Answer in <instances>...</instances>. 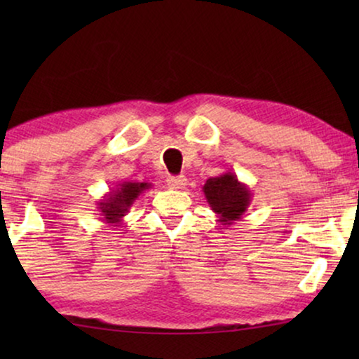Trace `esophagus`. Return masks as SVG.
<instances>
[{"label": "esophagus", "mask_w": 359, "mask_h": 359, "mask_svg": "<svg viewBox=\"0 0 359 359\" xmlns=\"http://www.w3.org/2000/svg\"><path fill=\"white\" fill-rule=\"evenodd\" d=\"M186 183H188V180H186V176H183V175L170 176V178L166 180V184H168V188H171V189H183Z\"/></svg>", "instance_id": "34e87169"}]
</instances>
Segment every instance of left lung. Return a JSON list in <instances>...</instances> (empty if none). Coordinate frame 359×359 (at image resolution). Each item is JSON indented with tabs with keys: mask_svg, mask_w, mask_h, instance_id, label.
I'll return each instance as SVG.
<instances>
[{
	"mask_svg": "<svg viewBox=\"0 0 359 359\" xmlns=\"http://www.w3.org/2000/svg\"><path fill=\"white\" fill-rule=\"evenodd\" d=\"M203 193L208 199L209 208L217 214V220L222 225H232L235 220L242 219L252 203V191L232 171L209 178L203 186Z\"/></svg>",
	"mask_w": 359,
	"mask_h": 359,
	"instance_id": "obj_1",
	"label": "left lung"
}]
</instances>
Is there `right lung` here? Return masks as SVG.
Returning a JSON list of instances; mask_svg holds the SVG:
<instances>
[{
	"mask_svg": "<svg viewBox=\"0 0 359 359\" xmlns=\"http://www.w3.org/2000/svg\"><path fill=\"white\" fill-rule=\"evenodd\" d=\"M150 188V183H137V181H122L116 184L114 189H111L96 203L102 222L111 225L121 224L139 196Z\"/></svg>",
	"mask_w": 359,
	"mask_h": 359,
	"instance_id": "right-lung-1",
	"label": "right lung"
}]
</instances>
